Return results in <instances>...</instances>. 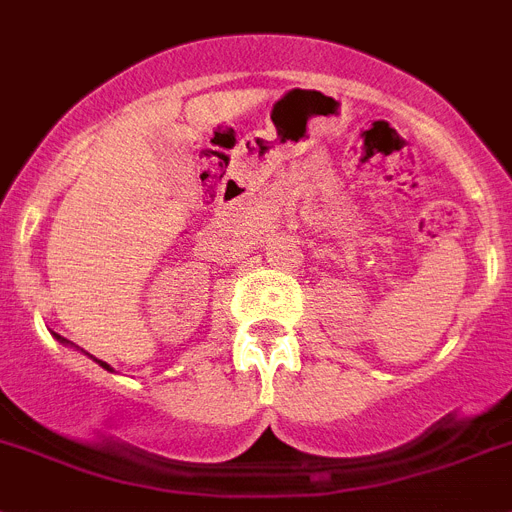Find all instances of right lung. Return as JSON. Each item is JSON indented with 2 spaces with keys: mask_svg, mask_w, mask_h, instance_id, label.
<instances>
[{
  "mask_svg": "<svg viewBox=\"0 0 512 512\" xmlns=\"http://www.w3.org/2000/svg\"><path fill=\"white\" fill-rule=\"evenodd\" d=\"M62 341H64V338H62ZM98 364H101V367H103V369H111V367H109V364H106V362H98Z\"/></svg>",
  "mask_w": 512,
  "mask_h": 512,
  "instance_id": "obj_1",
  "label": "right lung"
}]
</instances>
